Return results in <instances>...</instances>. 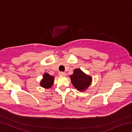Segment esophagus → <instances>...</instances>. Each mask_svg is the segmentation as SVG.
<instances>
[{"mask_svg":"<svg viewBox=\"0 0 132 132\" xmlns=\"http://www.w3.org/2000/svg\"><path fill=\"white\" fill-rule=\"evenodd\" d=\"M59 75L60 76H65L66 75V73L65 72H63V71H61V72L59 73Z\"/></svg>","mask_w":132,"mask_h":132,"instance_id":"34e87169","label":"esophagus"}]
</instances>
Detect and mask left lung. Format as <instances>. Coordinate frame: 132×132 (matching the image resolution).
I'll list each match as a JSON object with an SVG mask.
<instances>
[{
	"label": "left lung",
	"mask_w": 132,
	"mask_h": 132,
	"mask_svg": "<svg viewBox=\"0 0 132 132\" xmlns=\"http://www.w3.org/2000/svg\"><path fill=\"white\" fill-rule=\"evenodd\" d=\"M71 83L78 90L82 91L86 90L91 84L92 78L87 75L79 69L74 70L73 74L70 75Z\"/></svg>",
	"instance_id": "left-lung-1"
}]
</instances>
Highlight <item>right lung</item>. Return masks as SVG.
Wrapping results in <instances>:
<instances>
[{"label": "right lung", "mask_w": 132, "mask_h": 132, "mask_svg": "<svg viewBox=\"0 0 132 132\" xmlns=\"http://www.w3.org/2000/svg\"><path fill=\"white\" fill-rule=\"evenodd\" d=\"M53 81H54V77L50 75L48 73H45L44 75L43 79L40 82V85L42 87L49 88L52 87Z\"/></svg>", "instance_id": "obj_1"}]
</instances>
